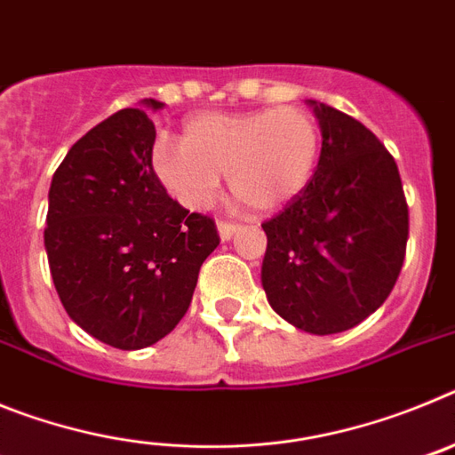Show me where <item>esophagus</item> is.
<instances>
[{"instance_id":"esophagus-1","label":"esophagus","mask_w":455,"mask_h":455,"mask_svg":"<svg viewBox=\"0 0 455 455\" xmlns=\"http://www.w3.org/2000/svg\"><path fill=\"white\" fill-rule=\"evenodd\" d=\"M236 230H239V223H230V220H220L219 223V236L223 241L232 239Z\"/></svg>"}]
</instances>
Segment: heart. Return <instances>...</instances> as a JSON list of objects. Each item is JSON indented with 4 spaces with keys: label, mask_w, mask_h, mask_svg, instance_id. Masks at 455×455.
<instances>
[{
    "label": "heart",
    "mask_w": 455,
    "mask_h": 455,
    "mask_svg": "<svg viewBox=\"0 0 455 455\" xmlns=\"http://www.w3.org/2000/svg\"><path fill=\"white\" fill-rule=\"evenodd\" d=\"M319 152V123L305 108L203 114L184 124L182 140H156L152 171L171 198L191 212L219 200L220 175L228 172L236 198L257 212H277L312 182Z\"/></svg>",
    "instance_id": "1"
}]
</instances>
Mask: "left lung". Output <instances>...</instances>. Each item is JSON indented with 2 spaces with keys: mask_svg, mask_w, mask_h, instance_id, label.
I'll return each mask as SVG.
<instances>
[{
  "mask_svg": "<svg viewBox=\"0 0 455 455\" xmlns=\"http://www.w3.org/2000/svg\"><path fill=\"white\" fill-rule=\"evenodd\" d=\"M321 127L315 178L264 220L262 287L277 315L312 335L344 332L396 284L408 203L387 148L360 120L307 100Z\"/></svg>",
  "mask_w": 455,
  "mask_h": 455,
  "instance_id": "obj_1",
  "label": "left lung"
}]
</instances>
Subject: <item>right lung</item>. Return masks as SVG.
Instances as JSON below:
<instances>
[{
  "mask_svg": "<svg viewBox=\"0 0 455 455\" xmlns=\"http://www.w3.org/2000/svg\"><path fill=\"white\" fill-rule=\"evenodd\" d=\"M155 136L143 108H120L68 150L50 187L56 293L79 328L123 351L152 347L180 323L220 241L214 220L188 214L159 184Z\"/></svg>",
  "mask_w": 455,
  "mask_h": 455,
  "instance_id": "add662e5",
  "label": "right lung"
}]
</instances>
